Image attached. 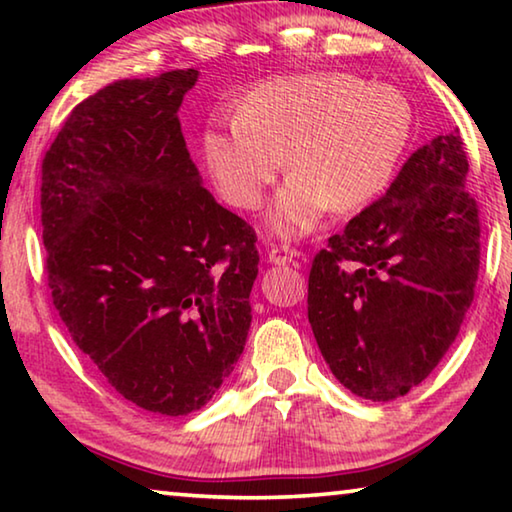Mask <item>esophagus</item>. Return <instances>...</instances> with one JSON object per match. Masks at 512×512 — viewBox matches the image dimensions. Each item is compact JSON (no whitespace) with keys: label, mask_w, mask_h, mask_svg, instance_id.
<instances>
[{"label":"esophagus","mask_w":512,"mask_h":512,"mask_svg":"<svg viewBox=\"0 0 512 512\" xmlns=\"http://www.w3.org/2000/svg\"><path fill=\"white\" fill-rule=\"evenodd\" d=\"M302 259V253L296 248H289V246H280V248H271L268 250V262L277 264V266H284V264H296Z\"/></svg>","instance_id":"esophagus-1"}]
</instances>
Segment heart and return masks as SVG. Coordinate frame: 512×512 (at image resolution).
<instances>
[{
  "instance_id": "obj_1",
  "label": "heart",
  "mask_w": 512,
  "mask_h": 512,
  "mask_svg": "<svg viewBox=\"0 0 512 512\" xmlns=\"http://www.w3.org/2000/svg\"><path fill=\"white\" fill-rule=\"evenodd\" d=\"M400 90L345 72L280 76L259 83L228 124L207 126L203 151L230 205L257 210L289 158L291 183L268 228L305 235L332 212H354L384 192L411 135Z\"/></svg>"
}]
</instances>
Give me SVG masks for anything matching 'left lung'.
<instances>
[{
    "instance_id": "1",
    "label": "left lung",
    "mask_w": 512,
    "mask_h": 512,
    "mask_svg": "<svg viewBox=\"0 0 512 512\" xmlns=\"http://www.w3.org/2000/svg\"><path fill=\"white\" fill-rule=\"evenodd\" d=\"M467 167L458 131L438 135L311 262L309 323L334 377L354 395H406L458 336L481 259Z\"/></svg>"
}]
</instances>
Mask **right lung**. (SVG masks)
<instances>
[{
	"label": "right lung",
	"mask_w": 512,
	"mask_h": 512,
	"mask_svg": "<svg viewBox=\"0 0 512 512\" xmlns=\"http://www.w3.org/2000/svg\"><path fill=\"white\" fill-rule=\"evenodd\" d=\"M198 79L171 69L81 101L42 160L47 280L72 341L151 413L201 409L250 327L257 235L201 185L178 108Z\"/></svg>",
	"instance_id": "add662e5"
}]
</instances>
